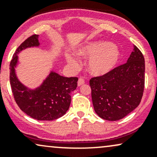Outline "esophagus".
<instances>
[{"label":"esophagus","mask_w":157,"mask_h":157,"mask_svg":"<svg viewBox=\"0 0 157 157\" xmlns=\"http://www.w3.org/2000/svg\"><path fill=\"white\" fill-rule=\"evenodd\" d=\"M85 83V80L82 77H80L78 80V82H77V85H78V86H82V84Z\"/></svg>","instance_id":"esophagus-1"}]
</instances>
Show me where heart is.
I'll use <instances>...</instances> for the list:
<instances>
[{
  "label": "heart",
  "instance_id": "b5f03b06",
  "mask_svg": "<svg viewBox=\"0 0 157 157\" xmlns=\"http://www.w3.org/2000/svg\"><path fill=\"white\" fill-rule=\"evenodd\" d=\"M76 55L82 58H89L87 68L91 75L102 76L111 71L117 64L120 52L115 45L107 41H96L89 43L77 49ZM71 68L78 67L79 62L71 56L66 57Z\"/></svg>",
  "mask_w": 157,
  "mask_h": 157
}]
</instances>
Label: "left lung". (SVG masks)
Listing matches in <instances>:
<instances>
[{
	"label": "left lung",
	"mask_w": 157,
	"mask_h": 157,
	"mask_svg": "<svg viewBox=\"0 0 157 157\" xmlns=\"http://www.w3.org/2000/svg\"><path fill=\"white\" fill-rule=\"evenodd\" d=\"M95 112L109 121L121 120L141 102L145 88V59L136 46L127 63L89 81Z\"/></svg>",
	"instance_id": "8db88e82"
}]
</instances>
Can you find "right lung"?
<instances>
[{
    "mask_svg": "<svg viewBox=\"0 0 157 157\" xmlns=\"http://www.w3.org/2000/svg\"><path fill=\"white\" fill-rule=\"evenodd\" d=\"M38 35L28 37L17 48L10 66V80L16 103L21 111L32 118L51 121L63 116L71 103V93L77 87L78 78L65 77L52 71L42 85L35 90H29L18 80L15 67L17 54L23 49L38 46Z\"/></svg>",
    "mask_w": 157,
    "mask_h": 157,
    "instance_id": "add662e5",
    "label": "right lung"
}]
</instances>
